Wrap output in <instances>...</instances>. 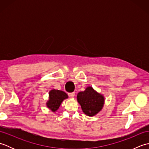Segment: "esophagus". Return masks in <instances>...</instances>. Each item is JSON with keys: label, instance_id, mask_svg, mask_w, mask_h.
I'll return each mask as SVG.
<instances>
[{"label": "esophagus", "instance_id": "obj_1", "mask_svg": "<svg viewBox=\"0 0 149 149\" xmlns=\"http://www.w3.org/2000/svg\"><path fill=\"white\" fill-rule=\"evenodd\" d=\"M68 95V96L70 97V98H73V97H74V96H75V93L74 92L69 93Z\"/></svg>", "mask_w": 149, "mask_h": 149}]
</instances>
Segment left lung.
<instances>
[{
    "label": "left lung",
    "mask_w": 149,
    "mask_h": 149,
    "mask_svg": "<svg viewBox=\"0 0 149 149\" xmlns=\"http://www.w3.org/2000/svg\"><path fill=\"white\" fill-rule=\"evenodd\" d=\"M77 98L84 113L90 116L95 115L100 111L104 104V97L91 86L87 87L84 91L79 93Z\"/></svg>",
    "instance_id": "8db88e82"
}]
</instances>
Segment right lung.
<instances>
[{
    "label": "right lung",
    "instance_id": "add662e5",
    "mask_svg": "<svg viewBox=\"0 0 149 149\" xmlns=\"http://www.w3.org/2000/svg\"><path fill=\"white\" fill-rule=\"evenodd\" d=\"M67 98V94L64 91L58 90H52L49 92V100L47 102V106L53 112H55L59 107L63 100Z\"/></svg>",
    "mask_w": 149,
    "mask_h": 149
}]
</instances>
